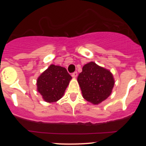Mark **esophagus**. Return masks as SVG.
<instances>
[{
    "label": "esophagus",
    "instance_id": "1",
    "mask_svg": "<svg viewBox=\"0 0 146 146\" xmlns=\"http://www.w3.org/2000/svg\"><path fill=\"white\" fill-rule=\"evenodd\" d=\"M78 76V73L77 72H74L73 73H72V77L74 78H77Z\"/></svg>",
    "mask_w": 146,
    "mask_h": 146
}]
</instances>
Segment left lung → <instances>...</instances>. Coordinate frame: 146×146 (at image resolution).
I'll use <instances>...</instances> for the list:
<instances>
[{"label": "left lung", "mask_w": 146, "mask_h": 146, "mask_svg": "<svg viewBox=\"0 0 146 146\" xmlns=\"http://www.w3.org/2000/svg\"><path fill=\"white\" fill-rule=\"evenodd\" d=\"M84 99L95 105L105 100L112 92L114 78L110 70L93 61L84 65L78 77Z\"/></svg>", "instance_id": "obj_1"}]
</instances>
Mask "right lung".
<instances>
[{
  "mask_svg": "<svg viewBox=\"0 0 146 146\" xmlns=\"http://www.w3.org/2000/svg\"><path fill=\"white\" fill-rule=\"evenodd\" d=\"M71 79L65 68L51 64L38 77L36 90L45 102H55L64 96Z\"/></svg>",
  "mask_w": 146,
  "mask_h": 146,
  "instance_id": "right-lung-1",
  "label": "right lung"
}]
</instances>
